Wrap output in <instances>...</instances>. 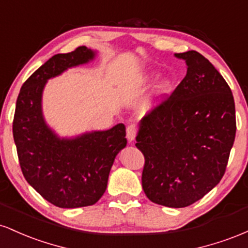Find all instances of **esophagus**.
<instances>
[{
	"mask_svg": "<svg viewBox=\"0 0 248 248\" xmlns=\"http://www.w3.org/2000/svg\"><path fill=\"white\" fill-rule=\"evenodd\" d=\"M136 134H138V126L135 124H130L129 126L127 127V139L128 141L132 142L134 139H135Z\"/></svg>",
	"mask_w": 248,
	"mask_h": 248,
	"instance_id": "obj_1",
	"label": "esophagus"
}]
</instances>
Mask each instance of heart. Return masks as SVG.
Instances as JSON below:
<instances>
[{"label":"heart","instance_id":"b5f03b06","mask_svg":"<svg viewBox=\"0 0 248 248\" xmlns=\"http://www.w3.org/2000/svg\"><path fill=\"white\" fill-rule=\"evenodd\" d=\"M170 90H171V84H170V81L163 80L160 85H158L157 93H158V95H164V94H167Z\"/></svg>","mask_w":248,"mask_h":248}]
</instances>
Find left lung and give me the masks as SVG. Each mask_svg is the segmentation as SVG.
Returning a JSON list of instances; mask_svg holds the SVG:
<instances>
[{
    "instance_id": "8db88e82",
    "label": "left lung",
    "mask_w": 248,
    "mask_h": 248,
    "mask_svg": "<svg viewBox=\"0 0 248 248\" xmlns=\"http://www.w3.org/2000/svg\"><path fill=\"white\" fill-rule=\"evenodd\" d=\"M175 57L186 61V76L142 119L135 146L147 197L186 207L223 178L237 124L231 88L211 62L193 50Z\"/></svg>"
}]
</instances>
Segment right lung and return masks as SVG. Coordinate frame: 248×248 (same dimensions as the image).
<instances>
[{
    "instance_id": "right-lung-1",
    "label": "right lung",
    "mask_w": 248,
    "mask_h": 248,
    "mask_svg": "<svg viewBox=\"0 0 248 248\" xmlns=\"http://www.w3.org/2000/svg\"><path fill=\"white\" fill-rule=\"evenodd\" d=\"M94 57L86 46L58 53L22 85L16 101L13 134L23 176L53 205L75 209L95 204L104 195L114 158L126 147V127L61 140L45 124L42 92L47 79Z\"/></svg>"
}]
</instances>
